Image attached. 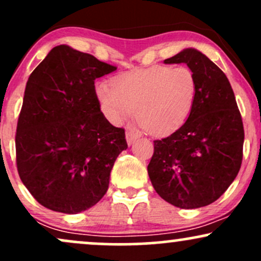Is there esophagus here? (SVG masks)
I'll use <instances>...</instances> for the list:
<instances>
[{"label": "esophagus", "mask_w": 261, "mask_h": 261, "mask_svg": "<svg viewBox=\"0 0 261 261\" xmlns=\"http://www.w3.org/2000/svg\"><path fill=\"white\" fill-rule=\"evenodd\" d=\"M137 139V135L131 133V131H127L126 133V141H127V145H133L135 142V140Z\"/></svg>", "instance_id": "obj_1"}]
</instances>
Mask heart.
<instances>
[{
    "label": "heart",
    "instance_id": "heart-1",
    "mask_svg": "<svg viewBox=\"0 0 261 261\" xmlns=\"http://www.w3.org/2000/svg\"><path fill=\"white\" fill-rule=\"evenodd\" d=\"M95 95L113 124H121L137 112L148 133L164 135L187 121L196 100L197 80L188 66L153 65L119 74L114 85L99 81Z\"/></svg>",
    "mask_w": 261,
    "mask_h": 261
}]
</instances>
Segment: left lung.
<instances>
[{"label":"left lung","instance_id":"8db88e82","mask_svg":"<svg viewBox=\"0 0 261 261\" xmlns=\"http://www.w3.org/2000/svg\"><path fill=\"white\" fill-rule=\"evenodd\" d=\"M164 64H187L197 95L188 120L155 140L147 170L162 199L180 208L207 206L228 189L241 169L244 128L226 74L207 56L189 47Z\"/></svg>","mask_w":261,"mask_h":261}]
</instances>
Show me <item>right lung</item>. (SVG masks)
Instances as JSON below:
<instances>
[{"mask_svg": "<svg viewBox=\"0 0 261 261\" xmlns=\"http://www.w3.org/2000/svg\"><path fill=\"white\" fill-rule=\"evenodd\" d=\"M115 70L59 45L29 76L17 124V169L44 207L74 215L106 195L127 143L124 128L100 112L94 81Z\"/></svg>", "mask_w": 261, "mask_h": 261, "instance_id": "right-lung-1", "label": "right lung"}]
</instances>
